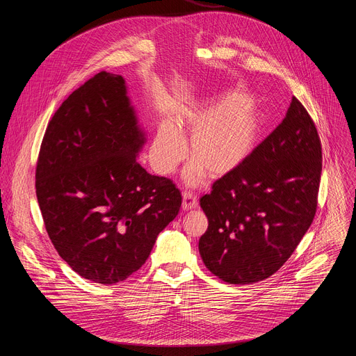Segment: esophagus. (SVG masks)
<instances>
[{"label": "esophagus", "mask_w": 356, "mask_h": 356, "mask_svg": "<svg viewBox=\"0 0 356 356\" xmlns=\"http://www.w3.org/2000/svg\"><path fill=\"white\" fill-rule=\"evenodd\" d=\"M198 206V200H197V195L190 193V191H184L183 193V210H193Z\"/></svg>", "instance_id": "1"}]
</instances>
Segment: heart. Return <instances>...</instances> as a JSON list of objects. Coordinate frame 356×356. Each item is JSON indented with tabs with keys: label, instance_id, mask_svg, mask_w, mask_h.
Instances as JSON below:
<instances>
[{
	"label": "heart",
	"instance_id": "1",
	"mask_svg": "<svg viewBox=\"0 0 356 356\" xmlns=\"http://www.w3.org/2000/svg\"><path fill=\"white\" fill-rule=\"evenodd\" d=\"M262 134V115L249 97L228 91L202 111H188L170 125H163L149 149L150 165L159 175H170L188 156L193 163L184 170L190 186L206 176L224 177L242 166L255 150Z\"/></svg>",
	"mask_w": 356,
	"mask_h": 356
}]
</instances>
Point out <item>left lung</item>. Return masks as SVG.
Listing matches in <instances>:
<instances>
[{"instance_id": "obj_1", "label": "left lung", "mask_w": 356, "mask_h": 356, "mask_svg": "<svg viewBox=\"0 0 356 356\" xmlns=\"http://www.w3.org/2000/svg\"><path fill=\"white\" fill-rule=\"evenodd\" d=\"M321 169L317 128L293 97L283 121L249 159L200 198L209 228L198 250L207 269L231 284L276 273L314 220Z\"/></svg>"}]
</instances>
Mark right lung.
<instances>
[{
    "mask_svg": "<svg viewBox=\"0 0 356 356\" xmlns=\"http://www.w3.org/2000/svg\"><path fill=\"white\" fill-rule=\"evenodd\" d=\"M145 132L120 74L101 72L50 120L36 163L47 235L81 277L114 284L135 273L179 214L181 194L136 156Z\"/></svg>",
    "mask_w": 356,
    "mask_h": 356,
    "instance_id": "add662e5",
    "label": "right lung"
}]
</instances>
